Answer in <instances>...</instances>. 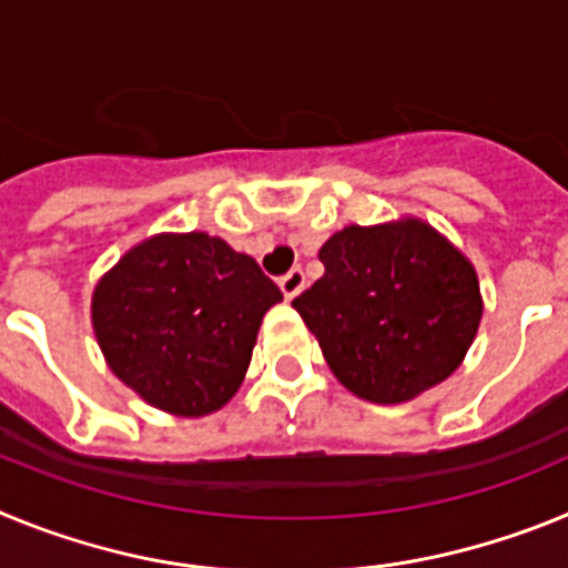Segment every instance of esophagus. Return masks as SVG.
Instances as JSON below:
<instances>
[{"label": "esophagus", "mask_w": 568, "mask_h": 568, "mask_svg": "<svg viewBox=\"0 0 568 568\" xmlns=\"http://www.w3.org/2000/svg\"><path fill=\"white\" fill-rule=\"evenodd\" d=\"M304 284H307V278H304V270L301 267H293L287 275H281L278 278V287L281 293H284V298H295V295L304 290Z\"/></svg>", "instance_id": "1"}]
</instances>
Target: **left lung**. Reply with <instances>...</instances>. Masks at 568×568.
Instances as JSON below:
<instances>
[{
	"instance_id": "left-lung-1",
	"label": "left lung",
	"mask_w": 568,
	"mask_h": 568,
	"mask_svg": "<svg viewBox=\"0 0 568 568\" xmlns=\"http://www.w3.org/2000/svg\"><path fill=\"white\" fill-rule=\"evenodd\" d=\"M324 275L293 301L335 378L400 404L455 373L478 333L475 267L420 219L349 224L318 250Z\"/></svg>"
}]
</instances>
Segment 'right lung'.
I'll return each mask as SVG.
<instances>
[{"label": "right lung", "instance_id": "add662e5", "mask_svg": "<svg viewBox=\"0 0 568 568\" xmlns=\"http://www.w3.org/2000/svg\"><path fill=\"white\" fill-rule=\"evenodd\" d=\"M284 298L255 258L207 233L135 244L93 290L115 378L170 415L222 409L244 381L261 318Z\"/></svg>", "mask_w": 568, "mask_h": 568}]
</instances>
